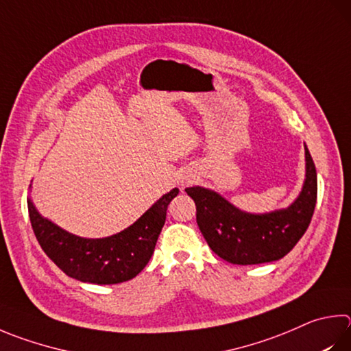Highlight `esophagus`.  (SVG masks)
<instances>
[{
	"label": "esophagus",
	"mask_w": 351,
	"mask_h": 351,
	"mask_svg": "<svg viewBox=\"0 0 351 351\" xmlns=\"http://www.w3.org/2000/svg\"><path fill=\"white\" fill-rule=\"evenodd\" d=\"M180 182H181V186H187V184L190 182V176H182Z\"/></svg>",
	"instance_id": "1"
}]
</instances>
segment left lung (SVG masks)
Wrapping results in <instances>:
<instances>
[{
	"label": "left lung",
	"instance_id": "obj_1",
	"mask_svg": "<svg viewBox=\"0 0 351 351\" xmlns=\"http://www.w3.org/2000/svg\"><path fill=\"white\" fill-rule=\"evenodd\" d=\"M196 204V222L208 247L230 264L252 265L284 258L307 230L315 212L317 176L305 145V180L287 208L247 213L224 196L199 186L186 189Z\"/></svg>",
	"mask_w": 351,
	"mask_h": 351
}]
</instances>
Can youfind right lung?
<instances>
[{"label": "right lung", "instance_id": "right-lung-1", "mask_svg": "<svg viewBox=\"0 0 351 351\" xmlns=\"http://www.w3.org/2000/svg\"><path fill=\"white\" fill-rule=\"evenodd\" d=\"M180 193L162 195L130 227L107 238H81L40 215L29 197L32 228L44 253L67 276L90 284H119L135 278L154 254L170 201Z\"/></svg>", "mask_w": 351, "mask_h": 351}]
</instances>
